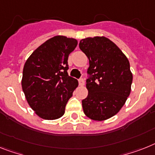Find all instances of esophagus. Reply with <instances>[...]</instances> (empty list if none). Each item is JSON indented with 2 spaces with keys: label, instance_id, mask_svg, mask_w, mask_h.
Segmentation results:
<instances>
[{
  "label": "esophagus",
  "instance_id": "obj_1",
  "mask_svg": "<svg viewBox=\"0 0 155 155\" xmlns=\"http://www.w3.org/2000/svg\"><path fill=\"white\" fill-rule=\"evenodd\" d=\"M78 83L80 86H84L85 85V81L83 80V79H79Z\"/></svg>",
  "mask_w": 155,
  "mask_h": 155
}]
</instances>
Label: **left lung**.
Masks as SVG:
<instances>
[{"mask_svg": "<svg viewBox=\"0 0 155 155\" xmlns=\"http://www.w3.org/2000/svg\"><path fill=\"white\" fill-rule=\"evenodd\" d=\"M89 58L88 96L82 101L85 116L97 121L106 120L117 114L131 90L132 73L124 54L104 36L88 37L79 43Z\"/></svg>", "mask_w": 155, "mask_h": 155, "instance_id": "8db88e82", "label": "left lung"}]
</instances>
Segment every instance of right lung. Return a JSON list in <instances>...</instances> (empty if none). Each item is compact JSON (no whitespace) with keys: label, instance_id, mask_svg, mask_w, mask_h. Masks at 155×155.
<instances>
[{"label":"right lung","instance_id":"obj_1","mask_svg":"<svg viewBox=\"0 0 155 155\" xmlns=\"http://www.w3.org/2000/svg\"><path fill=\"white\" fill-rule=\"evenodd\" d=\"M77 39L56 35L41 44L24 64L22 89L37 116L53 120L62 117L78 81L68 75V57Z\"/></svg>","mask_w":155,"mask_h":155}]
</instances>
